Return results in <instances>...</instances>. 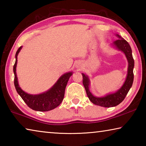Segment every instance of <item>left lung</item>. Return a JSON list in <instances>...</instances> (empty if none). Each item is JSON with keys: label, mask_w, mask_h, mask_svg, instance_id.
<instances>
[{"label": "left lung", "mask_w": 146, "mask_h": 146, "mask_svg": "<svg viewBox=\"0 0 146 146\" xmlns=\"http://www.w3.org/2000/svg\"><path fill=\"white\" fill-rule=\"evenodd\" d=\"M116 36H117L118 39L113 42L112 45L125 54L128 62L127 76L122 87L115 93L107 94L104 97H95L90 91V80L88 76L86 75V74L82 73L83 76L82 83L85 88L89 99L94 104L105 108L114 107V106H117L122 102L125 98V96L127 95V93L129 92L130 88H131L133 82V78H134L133 68H134L135 62L134 59L133 58L131 48L129 43L121 37L119 35L116 34Z\"/></svg>", "instance_id": "left-lung-1"}]
</instances>
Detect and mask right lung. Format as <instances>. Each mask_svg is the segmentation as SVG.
I'll list each match as a JSON object with an SVG mask.
<instances>
[{
	"label": "right lung",
	"mask_w": 146,
	"mask_h": 146,
	"mask_svg": "<svg viewBox=\"0 0 146 146\" xmlns=\"http://www.w3.org/2000/svg\"><path fill=\"white\" fill-rule=\"evenodd\" d=\"M23 46H21L17 51L15 54V63L13 66V72L15 75L14 84L19 95L25 102L29 108L35 111H48L56 108L62 102L65 93V89L70 76L73 72L64 73L58 79L56 83L49 90L46 92L38 94V95H31L24 91L19 86L18 78L17 76L16 68L17 64V56Z\"/></svg>",
	"instance_id": "right-lung-1"
}]
</instances>
